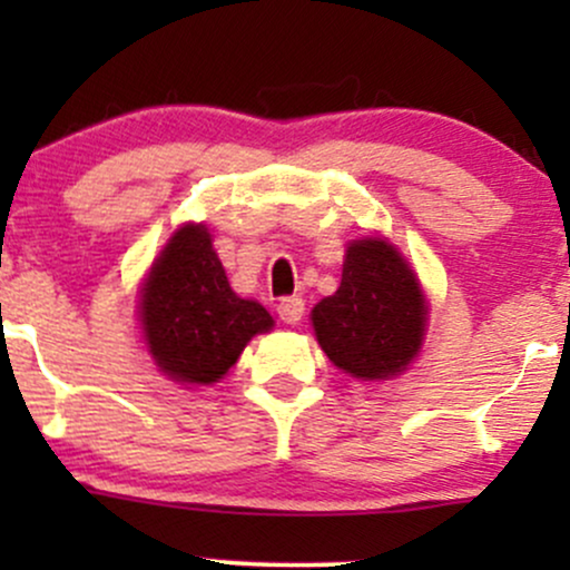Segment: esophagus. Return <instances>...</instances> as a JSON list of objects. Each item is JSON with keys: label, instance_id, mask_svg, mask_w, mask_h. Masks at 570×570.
<instances>
[{"label": "esophagus", "instance_id": "34e87169", "mask_svg": "<svg viewBox=\"0 0 570 570\" xmlns=\"http://www.w3.org/2000/svg\"><path fill=\"white\" fill-rule=\"evenodd\" d=\"M303 313H305V303L299 297H284L278 303V316L284 324H292V326L299 324Z\"/></svg>", "mask_w": 570, "mask_h": 570}]
</instances>
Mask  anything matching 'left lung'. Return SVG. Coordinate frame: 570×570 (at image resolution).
I'll use <instances>...</instances> for the list:
<instances>
[{
    "instance_id": "8db88e82",
    "label": "left lung",
    "mask_w": 570,
    "mask_h": 570,
    "mask_svg": "<svg viewBox=\"0 0 570 570\" xmlns=\"http://www.w3.org/2000/svg\"><path fill=\"white\" fill-rule=\"evenodd\" d=\"M426 316L421 281L385 238L353 240L337 292L311 311L322 351L358 381L402 375L421 351Z\"/></svg>"
}]
</instances>
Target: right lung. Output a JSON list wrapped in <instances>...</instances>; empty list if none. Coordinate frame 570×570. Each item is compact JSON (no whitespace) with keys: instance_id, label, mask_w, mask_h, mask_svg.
Segmentation results:
<instances>
[{"instance_id":"1","label":"right lung","mask_w":570,"mask_h":570,"mask_svg":"<svg viewBox=\"0 0 570 570\" xmlns=\"http://www.w3.org/2000/svg\"><path fill=\"white\" fill-rule=\"evenodd\" d=\"M139 318L163 375L212 385L238 362L246 343L273 330V316L230 289L212 233L185 225L163 246L141 286Z\"/></svg>"}]
</instances>
